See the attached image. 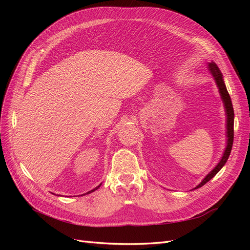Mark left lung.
Returning <instances> with one entry per match:
<instances>
[{
    "label": "left lung",
    "mask_w": 250,
    "mask_h": 250,
    "mask_svg": "<svg viewBox=\"0 0 250 250\" xmlns=\"http://www.w3.org/2000/svg\"><path fill=\"white\" fill-rule=\"evenodd\" d=\"M207 67H208V72L211 74V76H213V78L216 81V84L219 88V93H220L221 99L224 104L226 117H228L226 118V138H228L226 143L228 144H226V148L224 150L223 156L221 157V161L218 163L216 167L211 170L206 177H204V179L195 188H198L202 187L203 185H206L208 180L213 178L216 174L222 169L225 163L229 160V156L230 154V151L232 148V143H233V118H234V115H233V108H232V103L230 100V97H229L228 89H226L225 83L223 81V75L220 72V70H219L218 65L213 62H209Z\"/></svg>",
    "instance_id": "8db88e82"
}]
</instances>
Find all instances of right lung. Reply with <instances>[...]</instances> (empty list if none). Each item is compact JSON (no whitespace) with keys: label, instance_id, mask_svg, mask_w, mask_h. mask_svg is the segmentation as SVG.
Returning a JSON list of instances; mask_svg holds the SVG:
<instances>
[{"label":"right lung","instance_id":"right-lung-1","mask_svg":"<svg viewBox=\"0 0 250 250\" xmlns=\"http://www.w3.org/2000/svg\"><path fill=\"white\" fill-rule=\"evenodd\" d=\"M100 186H101V184H100V185H99V186H98V187H96V188H93V190H92V191H88V192H87V193H86V194H89V193H92V192H94V191H96V190H97V188H100Z\"/></svg>","mask_w":250,"mask_h":250}]
</instances>
